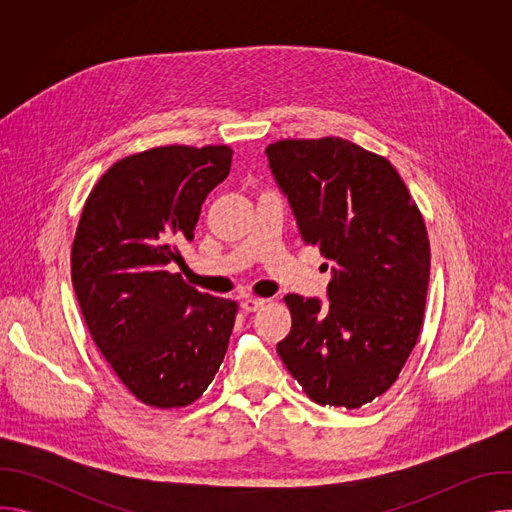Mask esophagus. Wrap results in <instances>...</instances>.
Listing matches in <instances>:
<instances>
[{
    "label": "esophagus",
    "mask_w": 512,
    "mask_h": 512,
    "mask_svg": "<svg viewBox=\"0 0 512 512\" xmlns=\"http://www.w3.org/2000/svg\"><path fill=\"white\" fill-rule=\"evenodd\" d=\"M263 304H265V300H259V298H245L243 304H241V308H243L245 312H257L259 308H263Z\"/></svg>",
    "instance_id": "34e87169"
}]
</instances>
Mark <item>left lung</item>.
<instances>
[{"label":"left lung","instance_id":"1","mask_svg":"<svg viewBox=\"0 0 512 512\" xmlns=\"http://www.w3.org/2000/svg\"><path fill=\"white\" fill-rule=\"evenodd\" d=\"M265 156L302 241L332 263L330 304L285 296L291 330L277 354L312 401L356 409L397 381L417 342L429 281L423 218L397 170L342 137L283 139Z\"/></svg>","mask_w":512,"mask_h":512}]
</instances>
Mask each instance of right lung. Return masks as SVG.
Wrapping results in <instances>:
<instances>
[{
	"label": "right lung",
	"instance_id": "add662e5",
	"mask_svg": "<svg viewBox=\"0 0 512 512\" xmlns=\"http://www.w3.org/2000/svg\"><path fill=\"white\" fill-rule=\"evenodd\" d=\"M231 160L229 145L141 152L113 164L83 208L72 287L97 348L145 405H190L225 358L237 304L200 294L170 265Z\"/></svg>",
	"mask_w": 512,
	"mask_h": 512
}]
</instances>
